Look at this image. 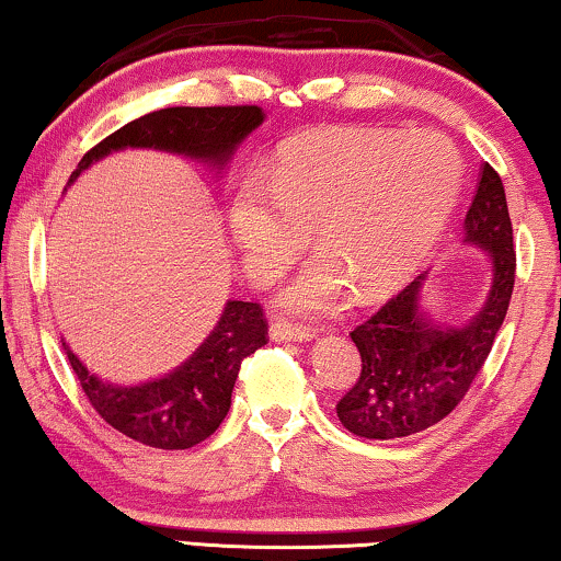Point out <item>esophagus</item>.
Masks as SVG:
<instances>
[{"label":"esophagus","instance_id":"obj_1","mask_svg":"<svg viewBox=\"0 0 561 561\" xmlns=\"http://www.w3.org/2000/svg\"><path fill=\"white\" fill-rule=\"evenodd\" d=\"M271 337L275 343H304V340L314 337V330H309L307 324H290V322H273L271 324Z\"/></svg>","mask_w":561,"mask_h":561}]
</instances>
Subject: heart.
<instances>
[{"label": "heart", "mask_w": 561, "mask_h": 561, "mask_svg": "<svg viewBox=\"0 0 561 561\" xmlns=\"http://www.w3.org/2000/svg\"><path fill=\"white\" fill-rule=\"evenodd\" d=\"M461 180L463 159L438 130H330L286 147L271 187L244 180L231 195L229 227L260 280L294 260L311 227L322 254L280 301L322 311L345 283L360 298L402 283L448 224Z\"/></svg>", "instance_id": "b5f03b06"}]
</instances>
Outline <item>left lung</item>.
Returning a JSON list of instances; mask_svg holds the SVG:
<instances>
[{
  "label": "left lung",
  "mask_w": 561,
  "mask_h": 561,
  "mask_svg": "<svg viewBox=\"0 0 561 561\" xmlns=\"http://www.w3.org/2000/svg\"><path fill=\"white\" fill-rule=\"evenodd\" d=\"M463 242L482 247L492 265L490 294L469 324L431 322L420 307L427 273H420L351 332L360 353V376L337 402V417L353 435L391 440L423 433L456 410L482 370L515 283L505 187L490 164L482 167L463 218Z\"/></svg>",
  "instance_id": "obj_1"
}]
</instances>
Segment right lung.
Segmentation results:
<instances>
[{"label": "right lung", "instance_id": "obj_1", "mask_svg": "<svg viewBox=\"0 0 561 561\" xmlns=\"http://www.w3.org/2000/svg\"><path fill=\"white\" fill-rule=\"evenodd\" d=\"M263 118V107L257 105L162 107L126 123L87 151L71 172L69 185L92 162L128 147L172 151L221 170ZM265 343L267 322L263 307L252 301H227L221 319L198 351L157 381L136 387L107 383L90 374L67 345L64 351L94 412L107 425L144 446L183 450L206 440L224 423L239 366Z\"/></svg>", "mask_w": 561, "mask_h": 561}]
</instances>
